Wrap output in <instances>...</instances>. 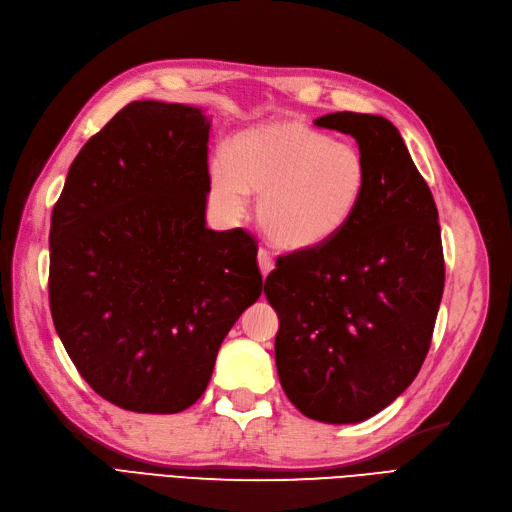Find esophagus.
Instances as JSON below:
<instances>
[{
	"label": "esophagus",
	"instance_id": "esophagus-1",
	"mask_svg": "<svg viewBox=\"0 0 512 512\" xmlns=\"http://www.w3.org/2000/svg\"><path fill=\"white\" fill-rule=\"evenodd\" d=\"M258 267H260V273L267 275L273 271V267H275V260H273V256H271V252L269 250H265V247H260L258 250Z\"/></svg>",
	"mask_w": 512,
	"mask_h": 512
}]
</instances>
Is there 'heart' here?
Returning <instances> with one entry per match:
<instances>
[{
	"label": "heart",
	"mask_w": 512,
	"mask_h": 512,
	"mask_svg": "<svg viewBox=\"0 0 512 512\" xmlns=\"http://www.w3.org/2000/svg\"><path fill=\"white\" fill-rule=\"evenodd\" d=\"M209 185L228 217H241L256 193L262 232L284 250L308 252L355 222L368 196L370 165L355 144L282 118L234 135L226 157L211 161Z\"/></svg>",
	"instance_id": "b5f03b06"
}]
</instances>
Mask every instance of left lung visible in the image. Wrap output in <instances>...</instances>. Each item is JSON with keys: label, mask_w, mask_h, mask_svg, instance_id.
Segmentation results:
<instances>
[{"label": "left lung", "mask_w": 512, "mask_h": 512, "mask_svg": "<svg viewBox=\"0 0 512 512\" xmlns=\"http://www.w3.org/2000/svg\"><path fill=\"white\" fill-rule=\"evenodd\" d=\"M316 127L353 135L370 165L355 222L338 239L275 260L265 295L278 312L275 366L303 416L362 422L416 379L444 295L437 206L390 120L336 112Z\"/></svg>", "instance_id": "1"}]
</instances>
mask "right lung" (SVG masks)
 I'll list each match as a JSON object with an SVG mask.
<instances>
[{
	"mask_svg": "<svg viewBox=\"0 0 512 512\" xmlns=\"http://www.w3.org/2000/svg\"><path fill=\"white\" fill-rule=\"evenodd\" d=\"M202 109L133 101L71 163L51 213L49 306L79 375L109 403L178 413L262 293L250 232L206 228Z\"/></svg>",
	"mask_w": 512,
	"mask_h": 512,
	"instance_id": "1",
	"label": "right lung"
}]
</instances>
